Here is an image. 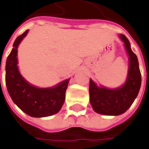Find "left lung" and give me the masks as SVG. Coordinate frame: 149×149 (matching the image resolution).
Masks as SVG:
<instances>
[{
    "mask_svg": "<svg viewBox=\"0 0 149 149\" xmlns=\"http://www.w3.org/2000/svg\"><path fill=\"white\" fill-rule=\"evenodd\" d=\"M124 42L129 56L128 78L123 86L118 89H109L97 87L89 80V99L94 110L104 115H119L129 109L138 96L141 86V73L137 55L132 51L128 38L124 35L119 36Z\"/></svg>",
    "mask_w": 149,
    "mask_h": 149,
    "instance_id": "left-lung-1",
    "label": "left lung"
}]
</instances>
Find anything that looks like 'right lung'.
I'll list each match as a JSON object with an SVG mask.
<instances>
[{
    "mask_svg": "<svg viewBox=\"0 0 149 149\" xmlns=\"http://www.w3.org/2000/svg\"><path fill=\"white\" fill-rule=\"evenodd\" d=\"M28 30L15 39L6 64V84L11 100L31 117H47L60 111L65 99L69 79L49 89H40L25 80L17 67V47Z\"/></svg>",
    "mask_w": 149,
    "mask_h": 149,
    "instance_id": "1",
    "label": "right lung"
}]
</instances>
